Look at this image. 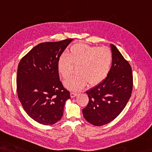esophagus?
Returning <instances> with one entry per match:
<instances>
[{"mask_svg":"<svg viewBox=\"0 0 152 152\" xmlns=\"http://www.w3.org/2000/svg\"><path fill=\"white\" fill-rule=\"evenodd\" d=\"M77 94H78V93H77L72 92V93H70V97H71V98H75V96H77Z\"/></svg>","mask_w":152,"mask_h":152,"instance_id":"obj_1","label":"esophagus"}]
</instances>
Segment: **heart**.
I'll list each match as a JSON object with an SVG mask.
<instances>
[{
  "instance_id": "b5f03b06",
  "label": "heart",
  "mask_w": 152,
  "mask_h": 152,
  "mask_svg": "<svg viewBox=\"0 0 152 152\" xmlns=\"http://www.w3.org/2000/svg\"><path fill=\"white\" fill-rule=\"evenodd\" d=\"M112 63V53L107 47H98L84 43L73 45L68 55L63 54L58 60V69L63 78L70 76L73 65H77V75L64 82L67 89L76 91L86 86L100 84L106 78Z\"/></svg>"
}]
</instances>
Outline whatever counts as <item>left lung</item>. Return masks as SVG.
<instances>
[{"mask_svg":"<svg viewBox=\"0 0 152 152\" xmlns=\"http://www.w3.org/2000/svg\"><path fill=\"white\" fill-rule=\"evenodd\" d=\"M112 65L108 75L97 86L87 91L89 103L83 115L91 124L101 126L113 121L124 109L132 96L133 74L128 61L113 45Z\"/></svg>","mask_w":152,"mask_h":152,"instance_id":"8db88e82","label":"left lung"}]
</instances>
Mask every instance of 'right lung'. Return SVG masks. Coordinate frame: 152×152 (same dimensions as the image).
Instances as JSON below:
<instances>
[{"label": "right lung", "instance_id": "1", "mask_svg": "<svg viewBox=\"0 0 152 152\" xmlns=\"http://www.w3.org/2000/svg\"><path fill=\"white\" fill-rule=\"evenodd\" d=\"M73 39L45 42L23 56L17 74V96L28 115L43 125L61 118L70 92L59 80L58 60Z\"/></svg>", "mask_w": 152, "mask_h": 152}]
</instances>
